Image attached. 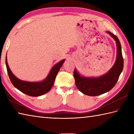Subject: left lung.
Returning a JSON list of instances; mask_svg holds the SVG:
<instances>
[{
    "mask_svg": "<svg viewBox=\"0 0 134 134\" xmlns=\"http://www.w3.org/2000/svg\"><path fill=\"white\" fill-rule=\"evenodd\" d=\"M108 34L114 39L117 47V55L115 64L105 74L97 77H87L80 75L75 69L74 77L76 86L84 94L97 96L109 92L115 86L119 76L123 69L124 61L122 56L121 47L119 38L113 33L107 31Z\"/></svg>",
    "mask_w": 134,
    "mask_h": 134,
    "instance_id": "left-lung-1",
    "label": "left lung"
}]
</instances>
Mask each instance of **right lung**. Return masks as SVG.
I'll list each match as a JSON object with an SVG mask.
<instances>
[{"label":"right lung","mask_w":134,"mask_h":134,"mask_svg":"<svg viewBox=\"0 0 134 134\" xmlns=\"http://www.w3.org/2000/svg\"><path fill=\"white\" fill-rule=\"evenodd\" d=\"M7 59L6 55L5 65H6L8 75L11 83L14 87L21 92L32 97L40 96L49 92L53 86L56 76L60 69L65 62V59H63L54 65L47 77L42 81L29 82L21 80L13 74L8 66Z\"/></svg>","instance_id":"obj_1"}]
</instances>
